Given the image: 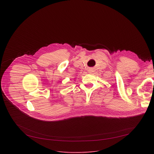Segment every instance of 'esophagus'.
Wrapping results in <instances>:
<instances>
[{"label":"esophagus","instance_id":"34e87169","mask_svg":"<svg viewBox=\"0 0 154 154\" xmlns=\"http://www.w3.org/2000/svg\"><path fill=\"white\" fill-rule=\"evenodd\" d=\"M88 71H89V72H92L93 70L92 69H90V70H88Z\"/></svg>","mask_w":154,"mask_h":154}]
</instances>
